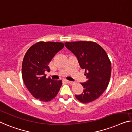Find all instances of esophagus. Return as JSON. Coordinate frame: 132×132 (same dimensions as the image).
<instances>
[{"mask_svg":"<svg viewBox=\"0 0 132 132\" xmlns=\"http://www.w3.org/2000/svg\"><path fill=\"white\" fill-rule=\"evenodd\" d=\"M66 82H68V84H73L74 83L73 82H72V81H70V80H66Z\"/></svg>","mask_w":132,"mask_h":132,"instance_id":"obj_1","label":"esophagus"}]
</instances>
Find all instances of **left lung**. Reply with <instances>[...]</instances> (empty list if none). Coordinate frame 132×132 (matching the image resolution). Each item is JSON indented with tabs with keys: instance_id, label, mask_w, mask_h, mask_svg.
Listing matches in <instances>:
<instances>
[{
	"instance_id": "1",
	"label": "left lung",
	"mask_w": 132,
	"mask_h": 132,
	"mask_svg": "<svg viewBox=\"0 0 132 132\" xmlns=\"http://www.w3.org/2000/svg\"><path fill=\"white\" fill-rule=\"evenodd\" d=\"M77 58L80 67L85 69L86 81L82 82L84 91L75 97L84 103L100 97L109 85L111 72V62L105 50L92 41H76L64 43Z\"/></svg>"
}]
</instances>
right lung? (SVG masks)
Listing matches in <instances>:
<instances>
[{"label":"right lung","mask_w":132,"mask_h":132,"mask_svg":"<svg viewBox=\"0 0 132 132\" xmlns=\"http://www.w3.org/2000/svg\"><path fill=\"white\" fill-rule=\"evenodd\" d=\"M64 47L59 42H38L32 45L25 54L22 65V79L33 97L47 102L56 97L62 86V81L46 78L48 64L57 53Z\"/></svg>","instance_id":"right-lung-1"}]
</instances>
